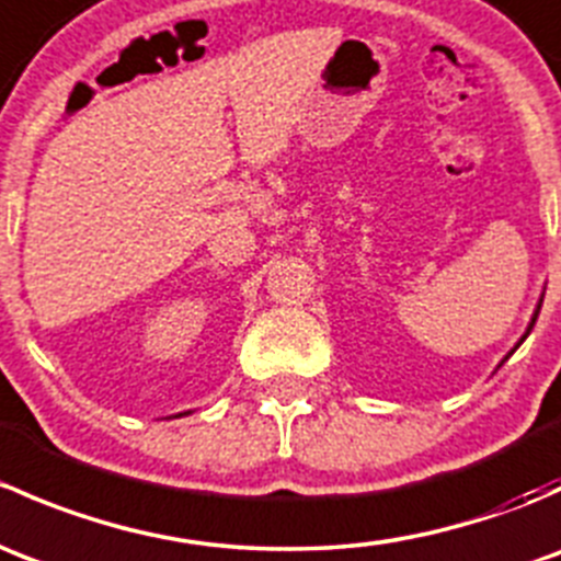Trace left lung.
Listing matches in <instances>:
<instances>
[{
    "instance_id": "left-lung-1",
    "label": "left lung",
    "mask_w": 561,
    "mask_h": 561,
    "mask_svg": "<svg viewBox=\"0 0 561 561\" xmlns=\"http://www.w3.org/2000/svg\"><path fill=\"white\" fill-rule=\"evenodd\" d=\"M540 304H542V298H540V301H537V309H535V314H531V320H529V325H526V333H524V336H522V339H518V344H516V347H513V350H511V353H507V355H505V360H507V358H511V355H513V353H516V350H518V347H522V342H524V339H526V336H529V331H531V325H535V320H537V314H540ZM505 360H502V364H505ZM502 364H500V366H502Z\"/></svg>"
}]
</instances>
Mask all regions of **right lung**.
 I'll list each match as a JSON object with an SVG mask.
<instances>
[{"mask_svg":"<svg viewBox=\"0 0 561 561\" xmlns=\"http://www.w3.org/2000/svg\"><path fill=\"white\" fill-rule=\"evenodd\" d=\"M181 415H190V412H179V415H175V417H181Z\"/></svg>","mask_w":561,"mask_h":561,"instance_id":"add662e5","label":"right lung"}]
</instances>
